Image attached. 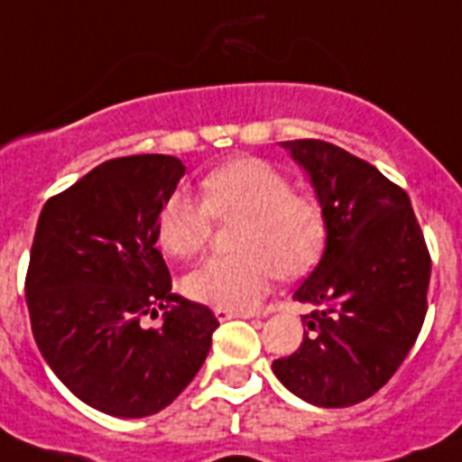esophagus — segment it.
<instances>
[{"instance_id": "obj_1", "label": "esophagus", "mask_w": 462, "mask_h": 462, "mask_svg": "<svg viewBox=\"0 0 462 462\" xmlns=\"http://www.w3.org/2000/svg\"><path fill=\"white\" fill-rule=\"evenodd\" d=\"M216 317L220 321L235 319V317H255L254 312H242V310H227V308H216Z\"/></svg>"}]
</instances>
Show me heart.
Segmentation results:
<instances>
[{"mask_svg":"<svg viewBox=\"0 0 462 462\" xmlns=\"http://www.w3.org/2000/svg\"><path fill=\"white\" fill-rule=\"evenodd\" d=\"M204 197L176 189L159 211L157 235L166 254L189 258L213 237L216 218L242 220L235 230L239 254L201 263L183 279L197 303L251 310L277 274L300 277L315 265L327 239V216L315 197L293 192L286 173L265 159L242 157L201 180Z\"/></svg>","mask_w":462,"mask_h":462,"instance_id":"1","label":"heart"}]
</instances>
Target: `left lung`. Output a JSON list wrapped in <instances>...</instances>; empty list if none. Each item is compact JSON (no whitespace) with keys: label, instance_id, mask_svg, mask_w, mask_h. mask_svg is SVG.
Instances as JSON below:
<instances>
[{"label":"left lung","instance_id":"left-lung-1","mask_svg":"<svg viewBox=\"0 0 462 462\" xmlns=\"http://www.w3.org/2000/svg\"><path fill=\"white\" fill-rule=\"evenodd\" d=\"M308 171L327 216V249L293 293L312 305L279 381L310 404L369 399L402 366L428 315L432 261L406 189L369 162L317 138L282 143Z\"/></svg>","mask_w":462,"mask_h":462}]
</instances>
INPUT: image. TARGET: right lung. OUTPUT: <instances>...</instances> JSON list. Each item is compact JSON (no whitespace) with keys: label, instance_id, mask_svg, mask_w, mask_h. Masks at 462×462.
I'll return each instance as SVG.
<instances>
[{"label":"right lung","instance_id":"right-lung-1","mask_svg":"<svg viewBox=\"0 0 462 462\" xmlns=\"http://www.w3.org/2000/svg\"><path fill=\"white\" fill-rule=\"evenodd\" d=\"M185 176L180 159L103 162L46 201L34 230L25 300L34 343L69 393L119 418L152 416L183 393L218 319L171 291L157 249L159 211ZM165 310V324L143 316Z\"/></svg>","mask_w":462,"mask_h":462}]
</instances>
